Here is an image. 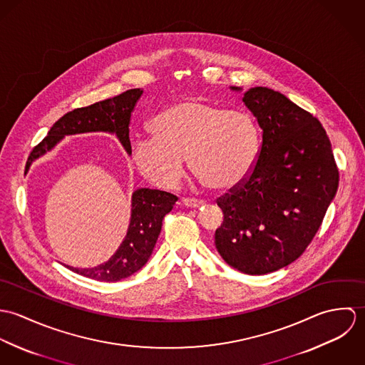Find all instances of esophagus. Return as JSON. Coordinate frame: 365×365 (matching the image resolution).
<instances>
[{
  "label": "esophagus",
  "instance_id": "34e87169",
  "mask_svg": "<svg viewBox=\"0 0 365 365\" xmlns=\"http://www.w3.org/2000/svg\"><path fill=\"white\" fill-rule=\"evenodd\" d=\"M182 205L187 207V208H200V207L204 205V201L195 200V198H184V200H182Z\"/></svg>",
  "mask_w": 365,
  "mask_h": 365
}]
</instances>
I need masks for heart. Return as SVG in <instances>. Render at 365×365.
Listing matches in <instances>:
<instances>
[{
  "label": "heart",
  "instance_id": "1",
  "mask_svg": "<svg viewBox=\"0 0 365 365\" xmlns=\"http://www.w3.org/2000/svg\"><path fill=\"white\" fill-rule=\"evenodd\" d=\"M150 130L153 136L133 142L130 160L146 181L163 190L177 187L185 157L210 190L230 191L252 174L260 156V128L250 112L201 98L164 109Z\"/></svg>",
  "mask_w": 365,
  "mask_h": 365
}]
</instances>
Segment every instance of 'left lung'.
I'll use <instances>...</instances> for the list:
<instances>
[{
  "mask_svg": "<svg viewBox=\"0 0 365 365\" xmlns=\"http://www.w3.org/2000/svg\"><path fill=\"white\" fill-rule=\"evenodd\" d=\"M243 103L262 130L260 156L252 174L217 200L223 223L215 246L230 267L262 275L307 250L336 195L339 168L326 130L308 110L267 87L250 88Z\"/></svg>",
  "mask_w": 365,
  "mask_h": 365,
  "instance_id": "left-lung-1",
  "label": "left lung"
}]
</instances>
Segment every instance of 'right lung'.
Here are the masks:
<instances>
[{
  "instance_id": "obj_1",
  "label": "right lung",
  "mask_w": 365,
  "mask_h": 365,
  "mask_svg": "<svg viewBox=\"0 0 365 365\" xmlns=\"http://www.w3.org/2000/svg\"><path fill=\"white\" fill-rule=\"evenodd\" d=\"M142 94L143 90L132 88L113 98L67 112L53 125L48 136L31 152L26 168H29L32 161L52 150L64 136L87 132L115 133L123 149L130 155V115ZM177 200L175 195L160 190H136L132 194L129 227L115 255L104 264L93 268L66 267L83 277L105 282H116L130 277L150 259L163 219L173 209Z\"/></svg>"
}]
</instances>
